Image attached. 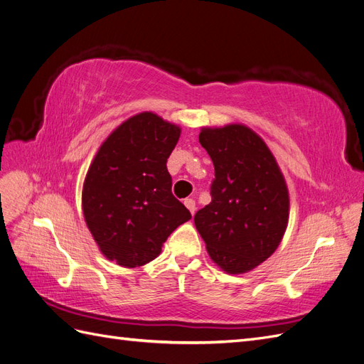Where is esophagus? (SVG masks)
I'll return each instance as SVG.
<instances>
[{
	"instance_id": "1",
	"label": "esophagus",
	"mask_w": 364,
	"mask_h": 364,
	"mask_svg": "<svg viewBox=\"0 0 364 364\" xmlns=\"http://www.w3.org/2000/svg\"><path fill=\"white\" fill-rule=\"evenodd\" d=\"M183 203H185V206L190 209V213L191 214H194L196 213V200L194 199H185L183 200Z\"/></svg>"
}]
</instances>
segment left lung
<instances>
[{"label": "left lung", "mask_w": 364, "mask_h": 364, "mask_svg": "<svg viewBox=\"0 0 364 364\" xmlns=\"http://www.w3.org/2000/svg\"><path fill=\"white\" fill-rule=\"evenodd\" d=\"M215 178L211 203L194 223L209 257L230 274L246 273L279 246L289 222V190L272 151L241 124L202 129Z\"/></svg>", "instance_id": "8db88e82"}]
</instances>
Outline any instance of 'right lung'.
Returning a JSON list of instances; mask_svg holds the SVG:
<instances>
[{"label": "right lung", "instance_id": "right-lung-1", "mask_svg": "<svg viewBox=\"0 0 364 364\" xmlns=\"http://www.w3.org/2000/svg\"><path fill=\"white\" fill-rule=\"evenodd\" d=\"M181 129L151 112L118 126L87 170L82 205L103 255L119 266L155 259L165 240L191 214L171 193L167 159Z\"/></svg>", "mask_w": 364, "mask_h": 364}]
</instances>
